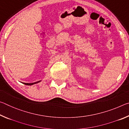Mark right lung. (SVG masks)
Instances as JSON below:
<instances>
[{
	"instance_id": "obj_1",
	"label": "right lung",
	"mask_w": 129,
	"mask_h": 129,
	"mask_svg": "<svg viewBox=\"0 0 129 129\" xmlns=\"http://www.w3.org/2000/svg\"><path fill=\"white\" fill-rule=\"evenodd\" d=\"M40 81H41V80H40V81H39L34 82V83H24V82H23V84H25V85H32L35 84H36V83H38V82H40Z\"/></svg>"
}]
</instances>
